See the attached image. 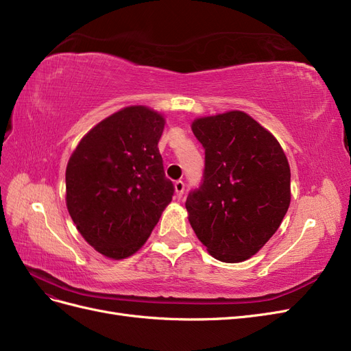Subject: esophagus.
Here are the masks:
<instances>
[{
	"instance_id": "obj_1",
	"label": "esophagus",
	"mask_w": 351,
	"mask_h": 351,
	"mask_svg": "<svg viewBox=\"0 0 351 351\" xmlns=\"http://www.w3.org/2000/svg\"><path fill=\"white\" fill-rule=\"evenodd\" d=\"M184 191H185V184L184 180H176L175 182V192H176V197L180 198L184 195Z\"/></svg>"
}]
</instances>
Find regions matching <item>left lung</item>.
Segmentation results:
<instances>
[{
  "label": "left lung",
  "instance_id": "1",
  "mask_svg": "<svg viewBox=\"0 0 351 351\" xmlns=\"http://www.w3.org/2000/svg\"><path fill=\"white\" fill-rule=\"evenodd\" d=\"M206 150L201 185L188 194V219L219 261L241 263L269 241L290 206V167L281 145L245 112L198 118Z\"/></svg>",
  "mask_w": 351,
  "mask_h": 351
}]
</instances>
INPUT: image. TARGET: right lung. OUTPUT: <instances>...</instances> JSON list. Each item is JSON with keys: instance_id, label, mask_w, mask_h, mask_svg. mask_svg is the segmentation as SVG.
<instances>
[{"instance_id": "obj_1", "label": "right lung", "mask_w": 351, "mask_h": 351, "mask_svg": "<svg viewBox=\"0 0 351 351\" xmlns=\"http://www.w3.org/2000/svg\"><path fill=\"white\" fill-rule=\"evenodd\" d=\"M163 128L157 112L123 108L90 130L70 157L66 208L101 255L122 259L137 252L172 201L175 186L157 147Z\"/></svg>"}]
</instances>
